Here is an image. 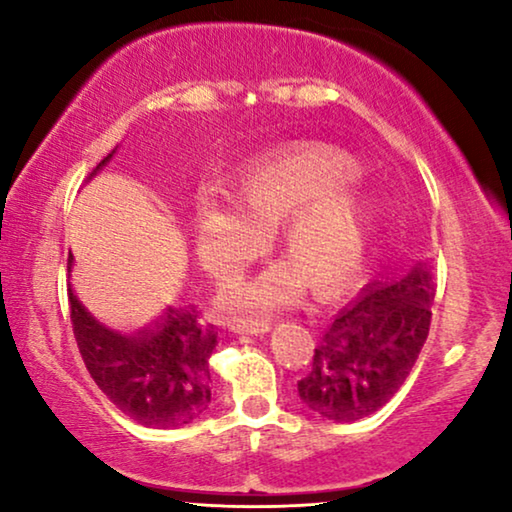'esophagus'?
I'll return each mask as SVG.
<instances>
[{
  "label": "esophagus",
  "instance_id": "esophagus-1",
  "mask_svg": "<svg viewBox=\"0 0 512 512\" xmlns=\"http://www.w3.org/2000/svg\"><path fill=\"white\" fill-rule=\"evenodd\" d=\"M235 333H240V335H261V333H268L270 331V324L268 321H249V319H244V321H235L233 326Z\"/></svg>",
  "mask_w": 512,
  "mask_h": 512
}]
</instances>
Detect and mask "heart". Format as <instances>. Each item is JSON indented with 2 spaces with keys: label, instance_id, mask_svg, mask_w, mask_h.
Returning a JSON list of instances; mask_svg holds the SVG:
<instances>
[{
  "label": "heart",
  "instance_id": "obj_1",
  "mask_svg": "<svg viewBox=\"0 0 512 512\" xmlns=\"http://www.w3.org/2000/svg\"><path fill=\"white\" fill-rule=\"evenodd\" d=\"M359 165L328 146H296L251 167L240 195L207 184L193 214L195 251L216 279H228L256 258L275 228L286 258L221 293L233 314H263L303 296L307 282L335 291L359 275L368 256L373 216L354 181Z\"/></svg>",
  "mask_w": 512,
  "mask_h": 512
}]
</instances>
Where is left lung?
<instances>
[{
	"mask_svg": "<svg viewBox=\"0 0 512 512\" xmlns=\"http://www.w3.org/2000/svg\"><path fill=\"white\" fill-rule=\"evenodd\" d=\"M433 296L429 263L363 289L319 340L310 373L298 382L300 401L333 422H356L389 403L429 335Z\"/></svg>",
	"mask_w": 512,
	"mask_h": 512,
	"instance_id": "left-lung-1",
	"label": "left lung"
}]
</instances>
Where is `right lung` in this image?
<instances>
[{
	"mask_svg": "<svg viewBox=\"0 0 512 512\" xmlns=\"http://www.w3.org/2000/svg\"><path fill=\"white\" fill-rule=\"evenodd\" d=\"M116 149L88 174L100 170ZM74 256L67 258L72 270ZM69 317L81 359L102 394L123 415L142 426L172 429L202 417L212 401L209 356L216 347V328L202 326L198 310L170 307L156 324L137 333H121L104 326L74 296Z\"/></svg>",
	"mask_w": 512,
	"mask_h": 512,
	"instance_id": "obj_1",
	"label": "right lung"
}]
</instances>
